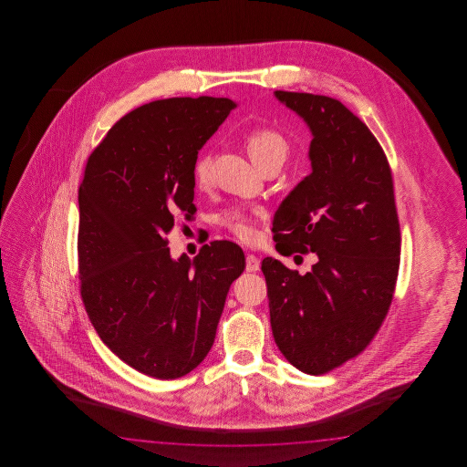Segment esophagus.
<instances>
[{
    "label": "esophagus",
    "mask_w": 467,
    "mask_h": 467,
    "mask_svg": "<svg viewBox=\"0 0 467 467\" xmlns=\"http://www.w3.org/2000/svg\"><path fill=\"white\" fill-rule=\"evenodd\" d=\"M245 268H247V272H257L260 268V260L255 255L248 254L247 258H245Z\"/></svg>",
    "instance_id": "esophagus-1"
}]
</instances>
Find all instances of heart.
I'll return each instance as SVG.
<instances>
[{
    "label": "heart",
    "mask_w": 467,
    "mask_h": 467,
    "mask_svg": "<svg viewBox=\"0 0 467 467\" xmlns=\"http://www.w3.org/2000/svg\"><path fill=\"white\" fill-rule=\"evenodd\" d=\"M248 155L255 161L262 163L270 157L285 159L288 153V143L285 137L272 127H255L245 135ZM193 180L200 189H207L212 182V155L209 151L200 153L193 163ZM264 215L258 207H230L222 212L219 223L223 229L229 230L234 237L242 242H254L257 238L255 222Z\"/></svg>",
    "instance_id": "b5f03b06"
}]
</instances>
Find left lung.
Listing matches in <instances>:
<instances>
[{"instance_id": "obj_1", "label": "left lung", "mask_w": 467, "mask_h": 467, "mask_svg": "<svg viewBox=\"0 0 467 467\" xmlns=\"http://www.w3.org/2000/svg\"><path fill=\"white\" fill-rule=\"evenodd\" d=\"M312 130V173L274 217L278 252L317 254L306 275L262 260L275 344L298 370L322 376L366 350L388 316L400 227L388 157L338 99L275 91Z\"/></svg>"}]
</instances>
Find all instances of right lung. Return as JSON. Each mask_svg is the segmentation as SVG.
Segmentation results:
<instances>
[{"label": "right lung", "instance_id": "right-lung-1", "mask_svg": "<svg viewBox=\"0 0 467 467\" xmlns=\"http://www.w3.org/2000/svg\"><path fill=\"white\" fill-rule=\"evenodd\" d=\"M229 99H155L127 113L89 153L78 190L79 296L103 344L149 378L207 358L242 248L212 240L170 257L167 234L195 213L193 163Z\"/></svg>", "mask_w": 467, "mask_h": 467}]
</instances>
